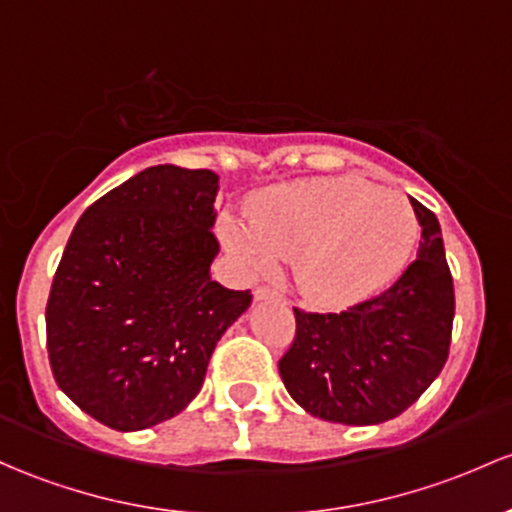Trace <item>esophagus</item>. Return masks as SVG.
Returning a JSON list of instances; mask_svg holds the SVG:
<instances>
[{
    "instance_id": "1",
    "label": "esophagus",
    "mask_w": 512,
    "mask_h": 512,
    "mask_svg": "<svg viewBox=\"0 0 512 512\" xmlns=\"http://www.w3.org/2000/svg\"><path fill=\"white\" fill-rule=\"evenodd\" d=\"M255 301H279V304H287L279 292H274L270 287H257L255 289Z\"/></svg>"
}]
</instances>
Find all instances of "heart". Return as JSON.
I'll use <instances>...</instances> for the list:
<instances>
[{"label":"heart","mask_w":512,"mask_h":512,"mask_svg":"<svg viewBox=\"0 0 512 512\" xmlns=\"http://www.w3.org/2000/svg\"><path fill=\"white\" fill-rule=\"evenodd\" d=\"M220 238L250 274L294 257V279L316 304L346 306L402 272L419 238L402 193L353 176L301 179L252 198L250 220L225 213Z\"/></svg>","instance_id":"obj_1"}]
</instances>
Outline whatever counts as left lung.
Here are the masks:
<instances>
[{"mask_svg": "<svg viewBox=\"0 0 512 512\" xmlns=\"http://www.w3.org/2000/svg\"><path fill=\"white\" fill-rule=\"evenodd\" d=\"M422 225L417 260L375 299L341 314L294 309L297 336L279 375L299 407L326 422L380 424L437 380L449 355L454 282L439 220L410 198Z\"/></svg>", "mask_w": 512, "mask_h": 512, "instance_id": "8db88e82", "label": "left lung"}]
</instances>
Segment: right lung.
<instances>
[{"label": "right lung", "instance_id": "add662e5", "mask_svg": "<svg viewBox=\"0 0 512 512\" xmlns=\"http://www.w3.org/2000/svg\"><path fill=\"white\" fill-rule=\"evenodd\" d=\"M218 174L149 166L75 223L46 306L58 387L117 432L186 410L252 294L211 279Z\"/></svg>", "mask_w": 512, "mask_h": 512}]
</instances>
